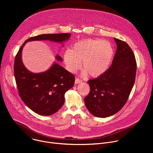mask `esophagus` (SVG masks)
<instances>
[{
	"mask_svg": "<svg viewBox=\"0 0 153 153\" xmlns=\"http://www.w3.org/2000/svg\"><path fill=\"white\" fill-rule=\"evenodd\" d=\"M81 82H82L81 80H80L78 78H76V79H75V84H79V83H80Z\"/></svg>",
	"mask_w": 153,
	"mask_h": 153,
	"instance_id": "34e87169",
	"label": "esophagus"
}]
</instances>
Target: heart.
I'll use <instances>...</instances> for the list:
<instances>
[{
    "label": "heart",
    "instance_id": "1",
    "mask_svg": "<svg viewBox=\"0 0 153 153\" xmlns=\"http://www.w3.org/2000/svg\"><path fill=\"white\" fill-rule=\"evenodd\" d=\"M114 50L110 42L100 39H85L76 42L64 54V62L71 73L82 67L83 75L97 77L103 74L112 61Z\"/></svg>",
    "mask_w": 153,
    "mask_h": 153
}]
</instances>
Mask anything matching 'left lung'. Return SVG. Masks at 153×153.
<instances>
[{
  "mask_svg": "<svg viewBox=\"0 0 153 153\" xmlns=\"http://www.w3.org/2000/svg\"><path fill=\"white\" fill-rule=\"evenodd\" d=\"M117 50L112 64L103 74L88 81L89 94L84 99L93 116L105 118L119 112L126 103L134 84L137 65L127 43L116 38Z\"/></svg>",
  "mask_w": 153,
  "mask_h": 153,
  "instance_id": "8db88e82",
  "label": "left lung"
}]
</instances>
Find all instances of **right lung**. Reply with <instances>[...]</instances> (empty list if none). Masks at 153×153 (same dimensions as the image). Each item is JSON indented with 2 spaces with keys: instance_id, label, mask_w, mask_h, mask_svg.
Here are the masks:
<instances>
[{
  "instance_id": "add662e5",
  "label": "right lung",
  "mask_w": 153,
  "mask_h": 153,
  "mask_svg": "<svg viewBox=\"0 0 153 153\" xmlns=\"http://www.w3.org/2000/svg\"><path fill=\"white\" fill-rule=\"evenodd\" d=\"M71 34H40L27 40L19 49L14 60V74L19 96L25 104L41 116H51L57 112L65 102V94L74 85L75 77L57 62L63 61L56 54V60L47 70L34 73L29 71L22 59V53L28 42L49 40L62 44Z\"/></svg>"
}]
</instances>
